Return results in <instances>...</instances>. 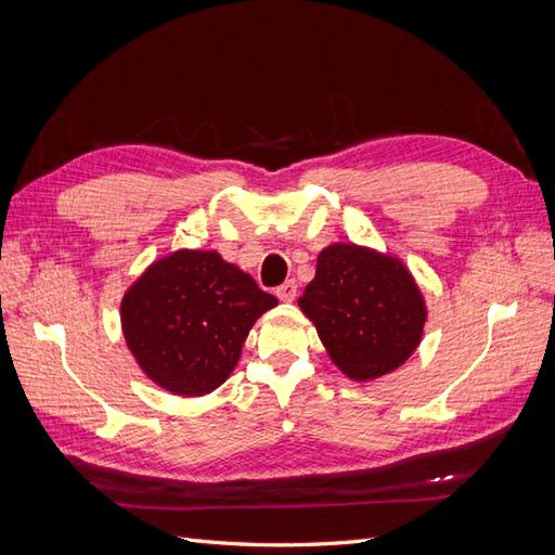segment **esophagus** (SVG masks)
Wrapping results in <instances>:
<instances>
[{"label":"esophagus","instance_id":"1","mask_svg":"<svg viewBox=\"0 0 555 555\" xmlns=\"http://www.w3.org/2000/svg\"><path fill=\"white\" fill-rule=\"evenodd\" d=\"M296 292H298V284H296V280H287V282L280 284V287L275 289L278 298H280V300H284V304H292V300L296 298Z\"/></svg>","mask_w":555,"mask_h":555}]
</instances>
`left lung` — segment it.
<instances>
[{
	"mask_svg": "<svg viewBox=\"0 0 555 555\" xmlns=\"http://www.w3.org/2000/svg\"><path fill=\"white\" fill-rule=\"evenodd\" d=\"M328 357L351 379L396 371L422 340L426 308L405 266L357 245H331L298 298Z\"/></svg>",
	"mask_w": 555,
	"mask_h": 555,
	"instance_id": "obj_1",
	"label": "left lung"
}]
</instances>
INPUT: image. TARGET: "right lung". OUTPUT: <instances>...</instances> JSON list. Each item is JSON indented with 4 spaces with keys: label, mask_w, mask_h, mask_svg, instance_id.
<instances>
[{
    "label": "right lung",
    "mask_w": 555,
    "mask_h": 555,
    "mask_svg": "<svg viewBox=\"0 0 555 555\" xmlns=\"http://www.w3.org/2000/svg\"><path fill=\"white\" fill-rule=\"evenodd\" d=\"M278 298L217 251L159 259L122 298V331L150 379L178 396L217 389L241 359L251 324Z\"/></svg>",
    "instance_id": "add662e5"
}]
</instances>
